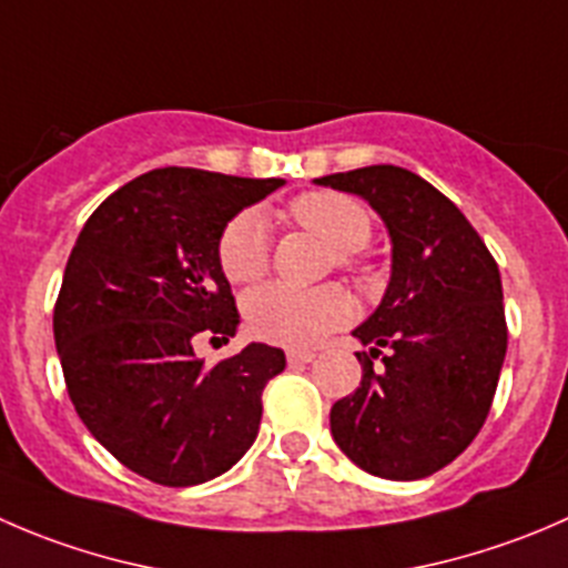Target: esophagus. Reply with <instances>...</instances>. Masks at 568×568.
Returning <instances> with one entry per match:
<instances>
[{
    "mask_svg": "<svg viewBox=\"0 0 568 568\" xmlns=\"http://www.w3.org/2000/svg\"><path fill=\"white\" fill-rule=\"evenodd\" d=\"M285 357H288L291 366H300V363H311L316 355H313V352H307V349H288V352H285Z\"/></svg>",
    "mask_w": 568,
    "mask_h": 568,
    "instance_id": "obj_1",
    "label": "esophagus"
}]
</instances>
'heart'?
Listing matches in <instances>:
<instances>
[{
	"label": "heart",
	"instance_id": "obj_1",
	"mask_svg": "<svg viewBox=\"0 0 568 568\" xmlns=\"http://www.w3.org/2000/svg\"><path fill=\"white\" fill-rule=\"evenodd\" d=\"M291 219L311 230L333 250L338 266L352 268L357 250L372 235V216L357 200L335 191H307L291 202ZM219 266L230 283L263 277L272 261L268 222L257 207L235 213L219 235ZM244 316L252 333L283 346H313L352 316V300L341 285L294 288L268 283L244 300Z\"/></svg>",
	"mask_w": 568,
	"mask_h": 568
}]
</instances>
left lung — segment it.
I'll return each mask as SVG.
<instances>
[{
    "mask_svg": "<svg viewBox=\"0 0 568 568\" xmlns=\"http://www.w3.org/2000/svg\"><path fill=\"white\" fill-rule=\"evenodd\" d=\"M316 185L372 205L390 239V280L352 329L368 352L355 394L329 410L341 453L385 480H422L480 433L508 349L503 280L469 219L399 166L327 174ZM372 356L384 366L373 368Z\"/></svg>",
    "mask_w": 568,
    "mask_h": 568,
    "instance_id": "1",
    "label": "left lung"
}]
</instances>
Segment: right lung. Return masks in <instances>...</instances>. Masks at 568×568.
<instances>
[{
    "label": "right lung",
    "mask_w": 568,
    "mask_h": 568,
    "mask_svg": "<svg viewBox=\"0 0 568 568\" xmlns=\"http://www.w3.org/2000/svg\"><path fill=\"white\" fill-rule=\"evenodd\" d=\"M285 180L155 169L110 194L77 235L54 305V346L74 410L135 475L200 486L244 458L283 349L250 344L205 366L200 335L239 329L219 235Z\"/></svg>",
    "instance_id": "1"
}]
</instances>
